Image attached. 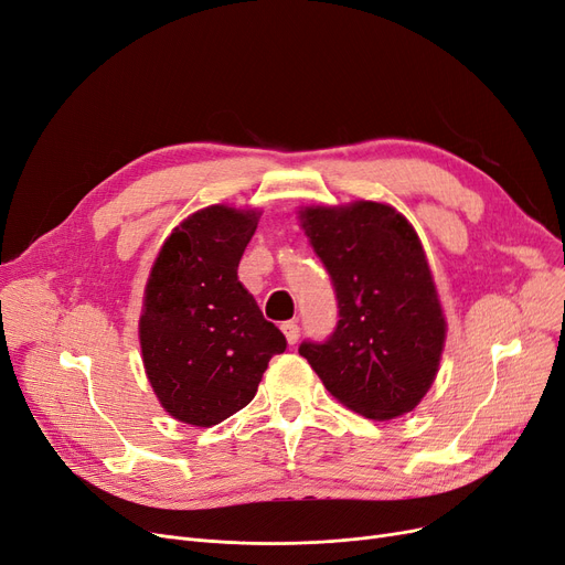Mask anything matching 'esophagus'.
I'll return each mask as SVG.
<instances>
[{
	"label": "esophagus",
	"instance_id": "esophagus-1",
	"mask_svg": "<svg viewBox=\"0 0 565 565\" xmlns=\"http://www.w3.org/2000/svg\"><path fill=\"white\" fill-rule=\"evenodd\" d=\"M280 329H282V333H285V338H287V343H289V345H295V343L299 341L301 329H299V324H297V322H285Z\"/></svg>",
	"mask_w": 565,
	"mask_h": 565
}]
</instances>
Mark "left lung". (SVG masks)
<instances>
[{
	"instance_id": "8db88e82",
	"label": "left lung",
	"mask_w": 565,
	"mask_h": 565,
	"mask_svg": "<svg viewBox=\"0 0 565 565\" xmlns=\"http://www.w3.org/2000/svg\"><path fill=\"white\" fill-rule=\"evenodd\" d=\"M299 217L341 318L327 341H303L299 354L350 411L369 419L411 413L434 385L447 329L415 230L375 201L310 206Z\"/></svg>"
}]
</instances>
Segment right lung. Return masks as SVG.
Masks as SVG:
<instances>
[{"instance_id": "add662e5", "label": "right lung", "mask_w": 565, "mask_h": 565, "mask_svg": "<svg viewBox=\"0 0 565 565\" xmlns=\"http://www.w3.org/2000/svg\"><path fill=\"white\" fill-rule=\"evenodd\" d=\"M257 222V211H196L152 264L139 322L143 366L178 422L213 426L245 408L270 356L287 348L238 280Z\"/></svg>"}]
</instances>
